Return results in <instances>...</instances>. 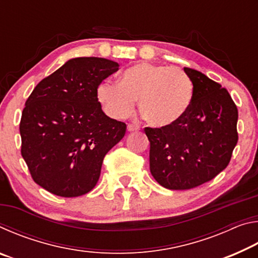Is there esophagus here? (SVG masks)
<instances>
[{
  "label": "esophagus",
  "mask_w": 258,
  "mask_h": 258,
  "mask_svg": "<svg viewBox=\"0 0 258 258\" xmlns=\"http://www.w3.org/2000/svg\"><path fill=\"white\" fill-rule=\"evenodd\" d=\"M140 127L138 125H133V124H128L127 125V131L128 132H134V131H138Z\"/></svg>",
  "instance_id": "1"
}]
</instances>
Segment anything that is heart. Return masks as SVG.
Instances as JSON below:
<instances>
[{
  "instance_id": "b5f03b06",
  "label": "heart",
  "mask_w": 258,
  "mask_h": 258,
  "mask_svg": "<svg viewBox=\"0 0 258 258\" xmlns=\"http://www.w3.org/2000/svg\"><path fill=\"white\" fill-rule=\"evenodd\" d=\"M194 93V83L182 69L150 62L126 69L120 83L106 80L97 87L98 101L109 117H128L139 99L140 110L158 127L180 120L190 108Z\"/></svg>"
}]
</instances>
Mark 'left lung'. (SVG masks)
<instances>
[{"mask_svg": "<svg viewBox=\"0 0 258 258\" xmlns=\"http://www.w3.org/2000/svg\"><path fill=\"white\" fill-rule=\"evenodd\" d=\"M184 72L195 86L185 115L173 125L145 128L150 172L169 190L211 181L229 165L238 142V109L226 89L195 69Z\"/></svg>", "mask_w": 258, "mask_h": 258, "instance_id": "1", "label": "left lung"}]
</instances>
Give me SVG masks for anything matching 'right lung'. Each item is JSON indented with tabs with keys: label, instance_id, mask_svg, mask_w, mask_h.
Masks as SVG:
<instances>
[{
	"label": "right lung",
	"instance_id": "obj_1",
	"mask_svg": "<svg viewBox=\"0 0 258 258\" xmlns=\"http://www.w3.org/2000/svg\"><path fill=\"white\" fill-rule=\"evenodd\" d=\"M118 67L104 58H74L29 95L20 120L21 156L43 189L72 198L98 183L104 156L126 132L97 99L98 85Z\"/></svg>",
	"mask_w": 258,
	"mask_h": 258
}]
</instances>
